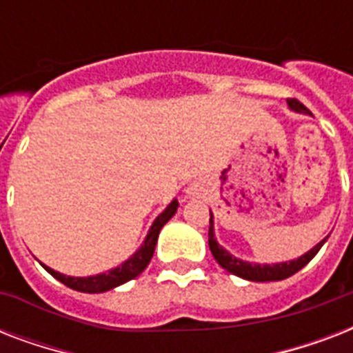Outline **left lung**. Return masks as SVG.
Masks as SVG:
<instances>
[{"label":"left lung","mask_w":353,"mask_h":353,"mask_svg":"<svg viewBox=\"0 0 353 353\" xmlns=\"http://www.w3.org/2000/svg\"><path fill=\"white\" fill-rule=\"evenodd\" d=\"M290 108L296 110V112H307V108L304 104L296 101V99H288ZM328 240V236L324 238L321 243L313 247L312 251H307L304 256L291 260V262L284 263H274V265H260V263H249L243 260L231 256L223 247L218 245V241L214 240V229H212V214H210V227H209V247L212 256L216 258V262L220 263L221 268L227 269L229 273L240 276V279L252 280V282H271V280H284L290 279L291 274H295L296 271H301L310 260L319 252V249L323 247L324 241Z\"/></svg>","instance_id":"1"}]
</instances>
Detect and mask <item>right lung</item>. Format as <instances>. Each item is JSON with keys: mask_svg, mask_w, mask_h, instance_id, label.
<instances>
[{"mask_svg": "<svg viewBox=\"0 0 353 353\" xmlns=\"http://www.w3.org/2000/svg\"><path fill=\"white\" fill-rule=\"evenodd\" d=\"M177 210V201H172L163 214L157 216V220L154 221V225L150 229L148 236H146V240H144L143 247L139 249L135 254H133L128 262H124L121 268H115L112 271H108V273L102 274H95V276H85V279H74V276H65V274L58 273V271H52L51 268H46L47 273H51L52 276L57 280H60L62 284H65L68 288L74 291H82V293H102V291L113 290V288H117V285L124 284L128 280L135 279L139 274L143 273L144 269L148 268L150 260L154 256L155 251V243H157V236H159V231L163 229L166 221L170 220L172 216L176 214Z\"/></svg>", "mask_w": 353, "mask_h": 353, "instance_id": "1", "label": "right lung"}]
</instances>
